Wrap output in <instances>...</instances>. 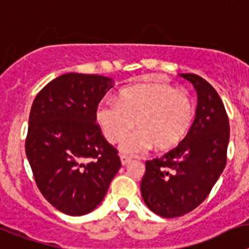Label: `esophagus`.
I'll return each mask as SVG.
<instances>
[{
	"instance_id": "esophagus-1",
	"label": "esophagus",
	"mask_w": 249,
	"mask_h": 249,
	"mask_svg": "<svg viewBox=\"0 0 249 249\" xmlns=\"http://www.w3.org/2000/svg\"><path fill=\"white\" fill-rule=\"evenodd\" d=\"M120 160H122L123 165H126L131 161V158L127 157V155H120Z\"/></svg>"
}]
</instances>
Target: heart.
<instances>
[{
  "label": "heart",
  "instance_id": "heart-1",
  "mask_svg": "<svg viewBox=\"0 0 249 249\" xmlns=\"http://www.w3.org/2000/svg\"><path fill=\"white\" fill-rule=\"evenodd\" d=\"M196 107L189 95L169 84L145 83L126 86L116 100H104L95 110V119L104 137L111 144L127 135L120 149L126 154H139L154 146L165 151L180 144L192 129Z\"/></svg>",
  "mask_w": 249,
  "mask_h": 249
}]
</instances>
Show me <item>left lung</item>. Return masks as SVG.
Segmentation results:
<instances>
[{
	"mask_svg": "<svg viewBox=\"0 0 249 249\" xmlns=\"http://www.w3.org/2000/svg\"><path fill=\"white\" fill-rule=\"evenodd\" d=\"M193 84L198 107L192 129L177 148L145 161L140 190L148 208L164 218L196 209L211 193L227 163L229 122L214 88L196 73H180Z\"/></svg>",
	"mask_w": 249,
	"mask_h": 249,
	"instance_id": "1",
	"label": "left lung"
}]
</instances>
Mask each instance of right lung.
I'll return each instance as SVG.
<instances>
[{
    "label": "right lung",
    "instance_id": "right-lung-1",
    "mask_svg": "<svg viewBox=\"0 0 249 249\" xmlns=\"http://www.w3.org/2000/svg\"><path fill=\"white\" fill-rule=\"evenodd\" d=\"M111 88L110 77L69 72L50 81L32 103L26 155L41 194L65 214L94 211L122 166L95 119Z\"/></svg>",
    "mask_w": 249,
    "mask_h": 249
}]
</instances>
